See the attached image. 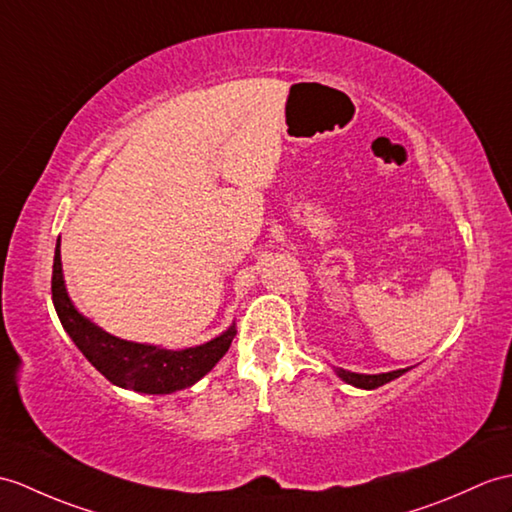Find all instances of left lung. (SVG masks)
I'll list each match as a JSON object with an SVG mask.
<instances>
[{
	"instance_id": "obj_1",
	"label": "left lung",
	"mask_w": 512,
	"mask_h": 512,
	"mask_svg": "<svg viewBox=\"0 0 512 512\" xmlns=\"http://www.w3.org/2000/svg\"><path fill=\"white\" fill-rule=\"evenodd\" d=\"M410 368H399V371H390V373H377V375H366V373H351V371H344V368H338L334 366V373L342 379V382H347L355 388H364V390H373V388H379L384 386L388 382H392V379L401 377L403 373H408Z\"/></svg>"
}]
</instances>
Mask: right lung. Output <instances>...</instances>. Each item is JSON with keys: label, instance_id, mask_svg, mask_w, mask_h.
Returning <instances> with one entry per match:
<instances>
[{"label": "right lung", "instance_id": "right-lung-1", "mask_svg": "<svg viewBox=\"0 0 512 512\" xmlns=\"http://www.w3.org/2000/svg\"><path fill=\"white\" fill-rule=\"evenodd\" d=\"M52 301L63 329L80 353L111 384L144 392V395H170V392L194 386L220 362L237 334L235 323H231L220 336L187 349H165L159 344L133 342L109 334L82 314L69 299L63 277L61 237L56 240L54 251Z\"/></svg>", "mask_w": 512, "mask_h": 512}]
</instances>
